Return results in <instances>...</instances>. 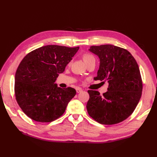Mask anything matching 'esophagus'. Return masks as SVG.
Masks as SVG:
<instances>
[{
	"instance_id": "34e87169",
	"label": "esophagus",
	"mask_w": 157,
	"mask_h": 157,
	"mask_svg": "<svg viewBox=\"0 0 157 157\" xmlns=\"http://www.w3.org/2000/svg\"><path fill=\"white\" fill-rule=\"evenodd\" d=\"M83 91V90H82L81 88H76V92L77 93H80Z\"/></svg>"
}]
</instances>
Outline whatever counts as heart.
<instances>
[{
	"instance_id": "heart-1",
	"label": "heart",
	"mask_w": 157,
	"mask_h": 157,
	"mask_svg": "<svg viewBox=\"0 0 157 157\" xmlns=\"http://www.w3.org/2000/svg\"><path fill=\"white\" fill-rule=\"evenodd\" d=\"M83 58V60H84V62H85L86 64L90 63V62H92L94 61H95V57L91 55V54H88V53H85L82 56Z\"/></svg>"
}]
</instances>
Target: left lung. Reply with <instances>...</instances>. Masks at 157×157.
Here are the masks:
<instances>
[{
	"label": "left lung",
	"instance_id": "1",
	"mask_svg": "<svg viewBox=\"0 0 157 157\" xmlns=\"http://www.w3.org/2000/svg\"><path fill=\"white\" fill-rule=\"evenodd\" d=\"M89 50L100 59L95 80L108 81V92L101 96L88 90V114L104 125H114L126 120L141 98L143 81L138 64L127 49L111 44L92 46Z\"/></svg>",
	"mask_w": 157,
	"mask_h": 157
}]
</instances>
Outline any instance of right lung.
Returning <instances> with one entry per match:
<instances>
[{
	"instance_id": "1",
	"label": "right lung",
	"mask_w": 157,
	"mask_h": 157,
	"mask_svg": "<svg viewBox=\"0 0 157 157\" xmlns=\"http://www.w3.org/2000/svg\"><path fill=\"white\" fill-rule=\"evenodd\" d=\"M78 49L47 45L23 58L15 74L14 94L20 108L30 118L47 123L64 113L76 91L71 87H58L55 82Z\"/></svg>"
}]
</instances>
